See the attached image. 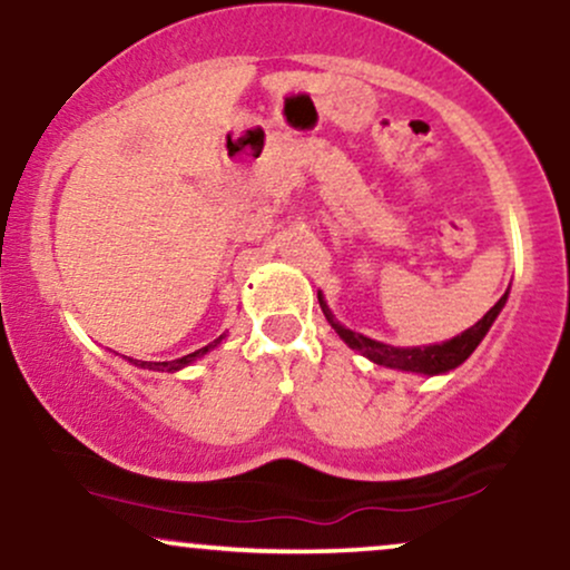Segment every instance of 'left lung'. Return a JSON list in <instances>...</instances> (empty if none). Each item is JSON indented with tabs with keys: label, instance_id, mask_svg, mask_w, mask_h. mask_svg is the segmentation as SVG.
Instances as JSON below:
<instances>
[{
	"label": "left lung",
	"instance_id": "1",
	"mask_svg": "<svg viewBox=\"0 0 570 570\" xmlns=\"http://www.w3.org/2000/svg\"><path fill=\"white\" fill-rule=\"evenodd\" d=\"M507 297H509V289L499 299V303L490 307L485 316L480 318V322H476L474 326H469L466 332H461V335H455L453 340H448V343L415 345V348H394V345L377 343V340L358 335V332H353V330H345L343 324L335 322V316H332V311L326 307L322 294H318V303H322V311H324L326 322L332 324V330H335L353 351H358L362 356H367L370 362L381 364V367H391V370L417 372V375H442V372L455 370L458 364H463L469 356H472L476 345L482 343V337H485L490 326H493L495 316H499L503 303H507Z\"/></svg>",
	"mask_w": 570,
	"mask_h": 570
}]
</instances>
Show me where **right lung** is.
<instances>
[{
  "label": "right lung",
  "mask_w": 570,
  "mask_h": 570,
  "mask_svg": "<svg viewBox=\"0 0 570 570\" xmlns=\"http://www.w3.org/2000/svg\"><path fill=\"white\" fill-rule=\"evenodd\" d=\"M222 340H225V335H219L217 340H214V343H208L206 348H198V351H193V353H187V356H181V358H174V362H139V358H128L130 364H136V367H141V370H155V372H176V370H181V367H187V364H193L195 358H200L203 353H208L212 348H217V345L222 343Z\"/></svg>",
  "instance_id": "add662e5"
}]
</instances>
